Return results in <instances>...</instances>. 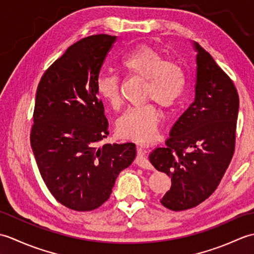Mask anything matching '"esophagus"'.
<instances>
[{
    "instance_id": "esophagus-1",
    "label": "esophagus",
    "mask_w": 254,
    "mask_h": 254,
    "mask_svg": "<svg viewBox=\"0 0 254 254\" xmlns=\"http://www.w3.org/2000/svg\"><path fill=\"white\" fill-rule=\"evenodd\" d=\"M135 164L143 169H149V170L153 169V166L149 163V160L146 158V156H145L142 147H137V156L135 159Z\"/></svg>"
}]
</instances>
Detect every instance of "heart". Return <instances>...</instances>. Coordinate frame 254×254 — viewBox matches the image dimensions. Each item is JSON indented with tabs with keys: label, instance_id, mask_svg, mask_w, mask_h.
<instances>
[{
	"label": "heart",
	"instance_id": "b5f03b06",
	"mask_svg": "<svg viewBox=\"0 0 254 254\" xmlns=\"http://www.w3.org/2000/svg\"><path fill=\"white\" fill-rule=\"evenodd\" d=\"M124 72L145 80L144 97L163 108L175 106L186 88V73L179 64L165 60L153 48L137 47L120 61ZM98 95L112 108L121 105L119 79L113 74H102L97 79ZM159 113L153 104L130 107L117 121V131L123 138L152 143L158 134Z\"/></svg>",
	"mask_w": 254,
	"mask_h": 254
}]
</instances>
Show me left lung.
Instances as JSON below:
<instances>
[{
  "label": "left lung",
  "mask_w": 254,
  "mask_h": 254,
  "mask_svg": "<svg viewBox=\"0 0 254 254\" xmlns=\"http://www.w3.org/2000/svg\"><path fill=\"white\" fill-rule=\"evenodd\" d=\"M193 47L195 99L171 127L166 147L149 154L155 168L171 178L160 203L175 212L195 207L216 190L233 158L239 110L233 80L201 46Z\"/></svg>",
  "instance_id": "8db88e82"
}]
</instances>
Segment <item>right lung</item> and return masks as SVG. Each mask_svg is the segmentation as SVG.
<instances>
[{
    "label": "right lung",
    "mask_w": 254,
    "mask_h": 254,
    "mask_svg": "<svg viewBox=\"0 0 254 254\" xmlns=\"http://www.w3.org/2000/svg\"><path fill=\"white\" fill-rule=\"evenodd\" d=\"M116 39L104 34L77 41L37 88L30 144L38 168L57 201L78 212L104 204L136 156L134 143L98 146L109 124L96 84Z\"/></svg>",
    "instance_id": "right-lung-1"
}]
</instances>
